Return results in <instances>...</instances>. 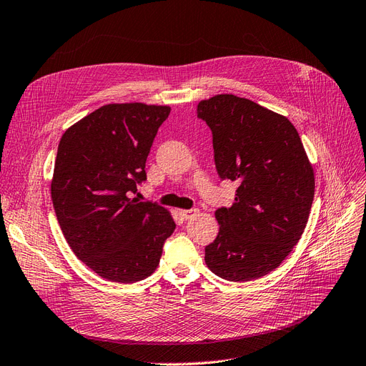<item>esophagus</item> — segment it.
I'll return each instance as SVG.
<instances>
[{"label": "esophagus", "instance_id": "esophagus-1", "mask_svg": "<svg viewBox=\"0 0 366 366\" xmlns=\"http://www.w3.org/2000/svg\"><path fill=\"white\" fill-rule=\"evenodd\" d=\"M197 208H192V209H179V216L184 219V220H188L192 219L193 216L197 214Z\"/></svg>", "mask_w": 366, "mask_h": 366}]
</instances>
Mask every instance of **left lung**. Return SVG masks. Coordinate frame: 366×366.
<instances>
[{
	"mask_svg": "<svg viewBox=\"0 0 366 366\" xmlns=\"http://www.w3.org/2000/svg\"><path fill=\"white\" fill-rule=\"evenodd\" d=\"M213 134L222 181L239 184L232 207H220L217 237L205 263L228 281H251L275 270L307 225L315 176L295 126L252 100L220 94L197 104Z\"/></svg>",
	"mask_w": 366,
	"mask_h": 366,
	"instance_id": "1",
	"label": "left lung"
}]
</instances>
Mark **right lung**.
<instances>
[{"instance_id": "1", "label": "right lung", "mask_w": 366, "mask_h": 366, "mask_svg": "<svg viewBox=\"0 0 366 366\" xmlns=\"http://www.w3.org/2000/svg\"><path fill=\"white\" fill-rule=\"evenodd\" d=\"M169 106L104 104L71 126L57 147L51 181L65 239L102 278L135 282L159 264L176 223L166 208L131 197Z\"/></svg>"}]
</instances>
